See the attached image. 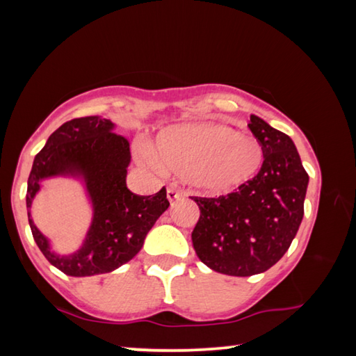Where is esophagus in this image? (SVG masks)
Returning <instances> with one entry per match:
<instances>
[{
	"mask_svg": "<svg viewBox=\"0 0 356 356\" xmlns=\"http://www.w3.org/2000/svg\"><path fill=\"white\" fill-rule=\"evenodd\" d=\"M166 196H168V200H170V202L172 204V202H176V201H179L180 197H184L185 195L180 190H177L176 186H168V190H166Z\"/></svg>",
	"mask_w": 356,
	"mask_h": 356,
	"instance_id": "esophagus-1",
	"label": "esophagus"
}]
</instances>
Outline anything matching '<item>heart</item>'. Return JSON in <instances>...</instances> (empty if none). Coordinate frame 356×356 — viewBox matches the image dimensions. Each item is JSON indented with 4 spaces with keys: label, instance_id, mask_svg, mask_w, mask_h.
Returning a JSON list of instances; mask_svg holds the SVG:
<instances>
[{
    "label": "heart",
    "instance_id": "obj_1",
    "mask_svg": "<svg viewBox=\"0 0 356 356\" xmlns=\"http://www.w3.org/2000/svg\"><path fill=\"white\" fill-rule=\"evenodd\" d=\"M262 159L254 136L220 122H188L161 131L149 163L155 170H171L210 195H222L254 176Z\"/></svg>",
    "mask_w": 356,
    "mask_h": 356
}]
</instances>
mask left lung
<instances>
[{
  "mask_svg": "<svg viewBox=\"0 0 356 356\" xmlns=\"http://www.w3.org/2000/svg\"><path fill=\"white\" fill-rule=\"evenodd\" d=\"M248 127L262 146L259 172L226 196L195 197L201 215L193 248L209 268L229 276L262 273L284 256L303 220L309 182L291 138L254 114Z\"/></svg>",
  "mask_w": 356,
  "mask_h": 356,
  "instance_id": "left-lung-1",
  "label": "left lung"
}]
</instances>
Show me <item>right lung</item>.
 <instances>
[{
  "label": "right lung",
  "instance_id": "obj_1",
  "mask_svg": "<svg viewBox=\"0 0 356 356\" xmlns=\"http://www.w3.org/2000/svg\"><path fill=\"white\" fill-rule=\"evenodd\" d=\"M110 119L76 118L63 124L35 155L28 179L26 207L31 209L40 180L59 174L81 176L92 201L94 218L80 250L70 256L51 252L28 210L33 237L47 261L69 276L110 273L143 248L144 238L170 207L163 186L154 196H138L125 184L130 143L113 131Z\"/></svg>",
  "mask_w": 356,
  "mask_h": 356
}]
</instances>
